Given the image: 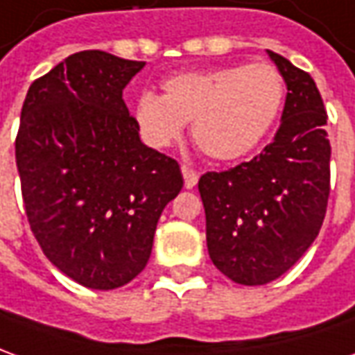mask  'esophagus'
Returning <instances> with one entry per match:
<instances>
[{
  "label": "esophagus",
  "mask_w": 355,
  "mask_h": 355,
  "mask_svg": "<svg viewBox=\"0 0 355 355\" xmlns=\"http://www.w3.org/2000/svg\"><path fill=\"white\" fill-rule=\"evenodd\" d=\"M182 177H184V187L194 188L198 182V173L192 167H187L182 165Z\"/></svg>",
  "instance_id": "34e87169"
}]
</instances>
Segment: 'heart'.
<instances>
[{
  "label": "heart",
  "instance_id": "b5f03b06",
  "mask_svg": "<svg viewBox=\"0 0 355 355\" xmlns=\"http://www.w3.org/2000/svg\"><path fill=\"white\" fill-rule=\"evenodd\" d=\"M284 96V77L268 62L180 71L163 81V96H137L134 120L153 147L171 146L192 122V137L208 157L233 161L268 136Z\"/></svg>",
  "mask_w": 355,
  "mask_h": 355
}]
</instances>
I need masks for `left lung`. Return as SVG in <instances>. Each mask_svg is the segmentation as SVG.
<instances>
[{
	"instance_id": "left-lung-1",
	"label": "left lung",
	"mask_w": 355,
	"mask_h": 355,
	"mask_svg": "<svg viewBox=\"0 0 355 355\" xmlns=\"http://www.w3.org/2000/svg\"><path fill=\"white\" fill-rule=\"evenodd\" d=\"M288 85L272 144L237 167L206 173L198 190L216 268L243 286L279 278L313 245L330 194L327 110L313 77L270 52Z\"/></svg>"
}]
</instances>
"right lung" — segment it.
Returning a JSON list of instances; mask_svg holds the SVG:
<instances>
[{"mask_svg":"<svg viewBox=\"0 0 355 355\" xmlns=\"http://www.w3.org/2000/svg\"><path fill=\"white\" fill-rule=\"evenodd\" d=\"M146 62L83 50L28 87L15 139L31 231L60 272L114 289L146 268L178 163L139 139L122 98Z\"/></svg>","mask_w":355,"mask_h":355,"instance_id":"obj_1","label":"right lung"}]
</instances>
